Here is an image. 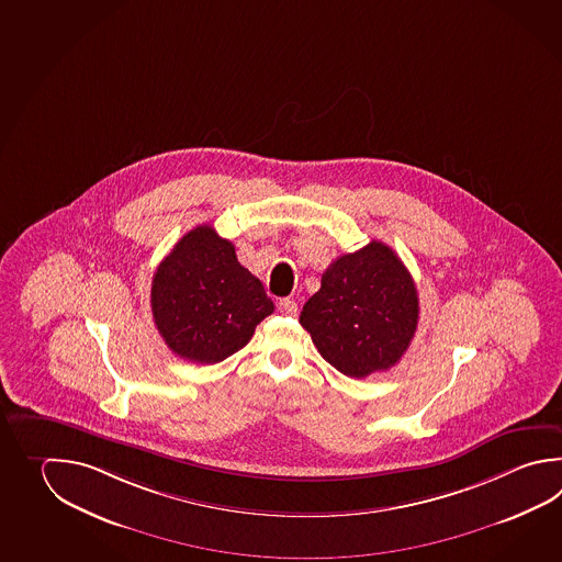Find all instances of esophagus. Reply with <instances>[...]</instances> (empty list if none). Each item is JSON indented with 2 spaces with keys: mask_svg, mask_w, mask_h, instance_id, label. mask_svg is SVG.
<instances>
[{
  "mask_svg": "<svg viewBox=\"0 0 562 562\" xmlns=\"http://www.w3.org/2000/svg\"><path fill=\"white\" fill-rule=\"evenodd\" d=\"M278 310H280L282 314H288V316H296V314H299V304H296L294 300L282 299L278 302Z\"/></svg>",
  "mask_w": 562,
  "mask_h": 562,
  "instance_id": "1",
  "label": "esophagus"
}]
</instances>
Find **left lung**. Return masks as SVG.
<instances>
[{"instance_id":"left-lung-1","label":"left lung","mask_w":562,"mask_h":562,"mask_svg":"<svg viewBox=\"0 0 562 562\" xmlns=\"http://www.w3.org/2000/svg\"><path fill=\"white\" fill-rule=\"evenodd\" d=\"M418 292L394 250L372 240L336 258L300 324L322 358L350 379L398 364L418 326Z\"/></svg>"}]
</instances>
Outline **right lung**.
<instances>
[{
    "instance_id": "add662e5",
    "label": "right lung",
    "mask_w": 562,
    "mask_h": 562,
    "mask_svg": "<svg viewBox=\"0 0 562 562\" xmlns=\"http://www.w3.org/2000/svg\"><path fill=\"white\" fill-rule=\"evenodd\" d=\"M151 314L164 342L190 362L216 364L250 342L274 312L262 282L212 226L190 229L151 280Z\"/></svg>"
}]
</instances>
